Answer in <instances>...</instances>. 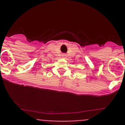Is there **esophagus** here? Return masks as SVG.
<instances>
[{
	"label": "esophagus",
	"instance_id": "esophagus-1",
	"mask_svg": "<svg viewBox=\"0 0 125 125\" xmlns=\"http://www.w3.org/2000/svg\"><path fill=\"white\" fill-rule=\"evenodd\" d=\"M62 56H63V58H66V54H63L62 55Z\"/></svg>",
	"mask_w": 125,
	"mask_h": 125
}]
</instances>
